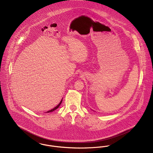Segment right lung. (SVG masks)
I'll use <instances>...</instances> for the list:
<instances>
[{"mask_svg":"<svg viewBox=\"0 0 153 153\" xmlns=\"http://www.w3.org/2000/svg\"><path fill=\"white\" fill-rule=\"evenodd\" d=\"M62 102V100H61V101L60 102H59V103L58 104V105H57V106H56V107L55 108H54L53 109H51V110H50V111H48L47 112H53V111H54V110H56V109H57L58 107H59V105H61V102Z\"/></svg>","mask_w":153,"mask_h":153,"instance_id":"add662e5","label":"right lung"}]
</instances>
